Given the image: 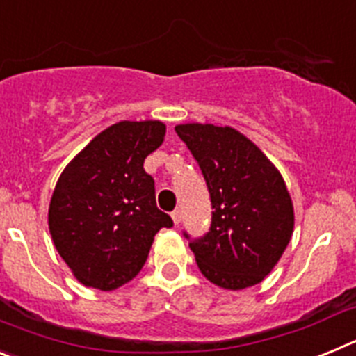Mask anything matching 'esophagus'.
<instances>
[{"label":"esophagus","instance_id":"obj_1","mask_svg":"<svg viewBox=\"0 0 356 356\" xmlns=\"http://www.w3.org/2000/svg\"><path fill=\"white\" fill-rule=\"evenodd\" d=\"M171 217H172V221H175V225H180V222H181V212H180V210H175V212L171 213Z\"/></svg>","mask_w":356,"mask_h":356}]
</instances>
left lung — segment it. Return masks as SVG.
Instances as JSON below:
<instances>
[{
  "label": "left lung",
  "instance_id": "8db88e82",
  "mask_svg": "<svg viewBox=\"0 0 356 356\" xmlns=\"http://www.w3.org/2000/svg\"><path fill=\"white\" fill-rule=\"evenodd\" d=\"M175 130L200 163L213 209L209 232L188 242L200 271L229 291L260 284L278 264L294 229L284 178L234 128L187 122Z\"/></svg>",
  "mask_w": 356,
  "mask_h": 356
}]
</instances>
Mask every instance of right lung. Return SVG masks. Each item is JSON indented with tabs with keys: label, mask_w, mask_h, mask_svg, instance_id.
<instances>
[{
	"label": "right lung",
	"mask_w": 356,
	"mask_h": 356,
	"mask_svg": "<svg viewBox=\"0 0 356 356\" xmlns=\"http://www.w3.org/2000/svg\"><path fill=\"white\" fill-rule=\"evenodd\" d=\"M160 121H121L96 135L62 171L49 203L53 244L85 287L114 291L139 275L160 228L144 160L163 143Z\"/></svg>",
	"instance_id": "1"
}]
</instances>
